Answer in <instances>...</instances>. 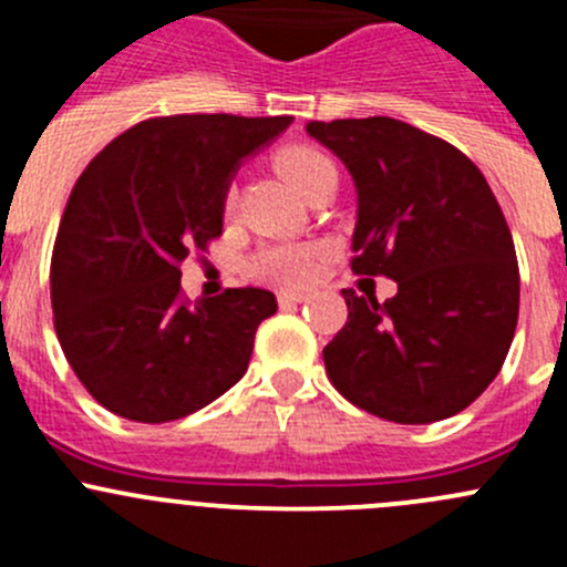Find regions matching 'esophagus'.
<instances>
[{"mask_svg": "<svg viewBox=\"0 0 567 567\" xmlns=\"http://www.w3.org/2000/svg\"><path fill=\"white\" fill-rule=\"evenodd\" d=\"M279 305H301L307 299L305 290H279L277 293Z\"/></svg>", "mask_w": 567, "mask_h": 567, "instance_id": "esophagus-1", "label": "esophagus"}]
</instances>
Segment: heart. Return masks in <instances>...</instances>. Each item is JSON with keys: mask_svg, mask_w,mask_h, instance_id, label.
I'll return each mask as SVG.
<instances>
[{"mask_svg": "<svg viewBox=\"0 0 567 567\" xmlns=\"http://www.w3.org/2000/svg\"><path fill=\"white\" fill-rule=\"evenodd\" d=\"M274 167L305 199H310L323 183L337 181L331 158L310 145H288L277 151ZM316 271L318 251L312 247H268L249 260V274L262 282L305 285Z\"/></svg>", "mask_w": 567, "mask_h": 567, "instance_id": "obj_1", "label": "heart"}]
</instances>
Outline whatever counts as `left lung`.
Instances as JSON below:
<instances>
[{"label": "left lung", "instance_id": "left-lung-1", "mask_svg": "<svg viewBox=\"0 0 567 567\" xmlns=\"http://www.w3.org/2000/svg\"><path fill=\"white\" fill-rule=\"evenodd\" d=\"M307 134L357 183L351 271L398 282L384 305L342 290L329 381L400 425L458 414L496 379L518 323L516 247L488 181L458 147L392 117L312 120Z\"/></svg>", "mask_w": 567, "mask_h": 567}]
</instances>
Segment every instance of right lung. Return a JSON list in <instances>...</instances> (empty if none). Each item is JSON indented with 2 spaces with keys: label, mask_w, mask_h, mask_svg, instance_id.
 Listing matches in <instances>:
<instances>
[{
  "label": "right lung",
  "mask_w": 567,
  "mask_h": 567,
  "mask_svg": "<svg viewBox=\"0 0 567 567\" xmlns=\"http://www.w3.org/2000/svg\"><path fill=\"white\" fill-rule=\"evenodd\" d=\"M290 123L288 114L151 117L79 175L51 251V310L68 364L112 414L181 420L247 373L277 299L227 288L192 305L181 262L221 236L241 158Z\"/></svg>",
  "instance_id": "right-lung-1"
}]
</instances>
